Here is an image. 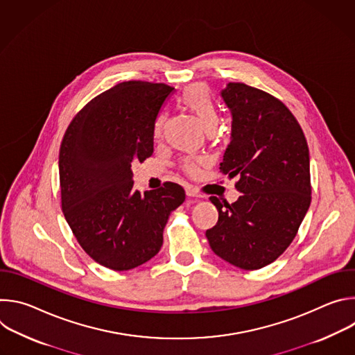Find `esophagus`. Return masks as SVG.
Masks as SVG:
<instances>
[{
	"instance_id": "34e87169",
	"label": "esophagus",
	"mask_w": 355,
	"mask_h": 355,
	"mask_svg": "<svg viewBox=\"0 0 355 355\" xmlns=\"http://www.w3.org/2000/svg\"><path fill=\"white\" fill-rule=\"evenodd\" d=\"M185 193H187L188 196H198V189L193 188V187H187V188H185Z\"/></svg>"
}]
</instances>
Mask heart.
Segmentation results:
<instances>
[{
  "instance_id": "obj_1",
  "label": "heart",
  "mask_w": 355,
  "mask_h": 355,
  "mask_svg": "<svg viewBox=\"0 0 355 355\" xmlns=\"http://www.w3.org/2000/svg\"><path fill=\"white\" fill-rule=\"evenodd\" d=\"M178 101L181 105H184L188 111H191L199 121L202 129H204L207 133L215 132L220 114L219 108L215 103V99L211 95V91L208 89L207 85L204 84H192L180 94ZM166 122V115L162 112L156 116L153 122V136L159 137L163 132ZM207 166V160L204 157H189L185 159L182 163L184 170L191 174V175H198L200 174L202 168Z\"/></svg>"
}]
</instances>
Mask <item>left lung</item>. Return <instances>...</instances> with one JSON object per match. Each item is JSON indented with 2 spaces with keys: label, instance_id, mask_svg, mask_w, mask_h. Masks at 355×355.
Instances as JSON below:
<instances>
[{
  "label": "left lung",
  "instance_id": "obj_1",
  "mask_svg": "<svg viewBox=\"0 0 355 355\" xmlns=\"http://www.w3.org/2000/svg\"><path fill=\"white\" fill-rule=\"evenodd\" d=\"M232 114V136L220 171L237 177L233 204L211 202L218 223L207 230L216 256L241 270L275 261L295 239L311 207L306 137L279 99L243 83L220 92Z\"/></svg>",
  "mask_w": 355,
  "mask_h": 355
}]
</instances>
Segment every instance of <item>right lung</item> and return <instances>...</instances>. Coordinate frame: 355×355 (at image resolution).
I'll return each instance as SVG.
<instances>
[{"label":"right lung","mask_w":355,"mask_h":355,"mask_svg":"<svg viewBox=\"0 0 355 355\" xmlns=\"http://www.w3.org/2000/svg\"><path fill=\"white\" fill-rule=\"evenodd\" d=\"M173 89L121 83L91 99L64 133L62 209L83 250L110 270H132L153 259L170 214L185 200L178 184L141 195L132 181V163L153 155V122Z\"/></svg>","instance_id":"right-lung-1"}]
</instances>
